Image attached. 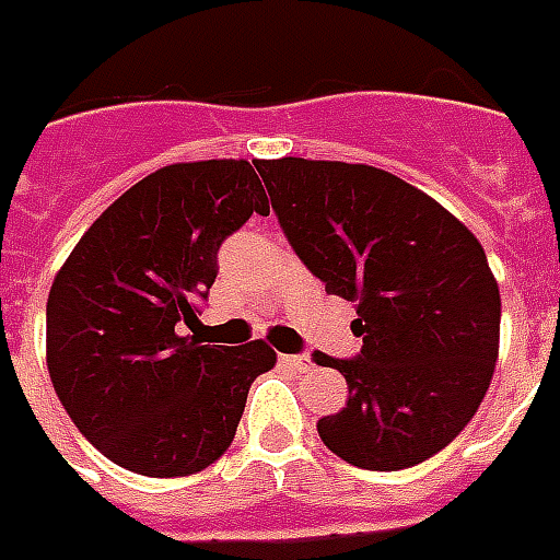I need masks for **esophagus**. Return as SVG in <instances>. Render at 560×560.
I'll return each instance as SVG.
<instances>
[{
    "mask_svg": "<svg viewBox=\"0 0 560 560\" xmlns=\"http://www.w3.org/2000/svg\"><path fill=\"white\" fill-rule=\"evenodd\" d=\"M280 363L285 365V369H292V372H304L306 365H310V360L306 357H295V354H283L280 357Z\"/></svg>",
    "mask_w": 560,
    "mask_h": 560,
    "instance_id": "obj_1",
    "label": "esophagus"
}]
</instances>
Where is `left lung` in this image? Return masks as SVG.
Wrapping results in <instances>:
<instances>
[{"mask_svg": "<svg viewBox=\"0 0 560 560\" xmlns=\"http://www.w3.org/2000/svg\"><path fill=\"white\" fill-rule=\"evenodd\" d=\"M256 171L301 262L357 306L360 354H315L348 381V405L318 419L322 443L375 472L422 464L464 431L493 381L502 298L485 247L381 167L285 155Z\"/></svg>", "mask_w": 560, "mask_h": 560, "instance_id": "8db88e82", "label": "left lung"}]
</instances>
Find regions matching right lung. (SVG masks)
Listing matches in <instances>:
<instances>
[{
    "label": "right lung",
    "mask_w": 560,
    "mask_h": 560,
    "mask_svg": "<svg viewBox=\"0 0 560 560\" xmlns=\"http://www.w3.org/2000/svg\"><path fill=\"white\" fill-rule=\"evenodd\" d=\"M268 197L245 159L176 162L88 226L46 301V365L88 443L129 472L195 475L233 443L262 342L200 345L179 327L218 277V247Z\"/></svg>",
    "instance_id": "add662e5"
}]
</instances>
